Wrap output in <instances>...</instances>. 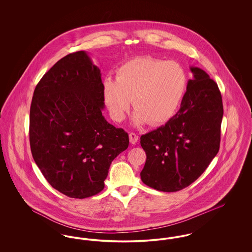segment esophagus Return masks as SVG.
Wrapping results in <instances>:
<instances>
[{
	"instance_id": "1",
	"label": "esophagus",
	"mask_w": 252,
	"mask_h": 252,
	"mask_svg": "<svg viewBox=\"0 0 252 252\" xmlns=\"http://www.w3.org/2000/svg\"><path fill=\"white\" fill-rule=\"evenodd\" d=\"M129 141H130V144H136L138 143V141H139V137H138V135H136L135 133H129Z\"/></svg>"
}]
</instances>
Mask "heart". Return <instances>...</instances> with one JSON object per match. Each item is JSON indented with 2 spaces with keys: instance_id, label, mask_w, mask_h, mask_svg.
Segmentation results:
<instances>
[{
  "instance_id": "obj_1",
  "label": "heart",
  "mask_w": 252,
  "mask_h": 252,
  "mask_svg": "<svg viewBox=\"0 0 252 252\" xmlns=\"http://www.w3.org/2000/svg\"><path fill=\"white\" fill-rule=\"evenodd\" d=\"M186 85V73L179 63L140 57L121 65L116 79H105L103 95L113 119L125 118L133 98V125L141 126L148 122L157 126L175 115Z\"/></svg>"
}]
</instances>
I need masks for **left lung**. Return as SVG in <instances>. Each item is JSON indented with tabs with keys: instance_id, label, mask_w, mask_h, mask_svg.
I'll use <instances>...</instances> for the list:
<instances>
[{
	"instance_id": "left-lung-1",
	"label": "left lung",
	"mask_w": 252,
	"mask_h": 252,
	"mask_svg": "<svg viewBox=\"0 0 252 252\" xmlns=\"http://www.w3.org/2000/svg\"><path fill=\"white\" fill-rule=\"evenodd\" d=\"M180 110L164 126L141 137L146 161L141 179L162 192H177L192 184L219 151L223 118L218 86L198 67H190Z\"/></svg>"
}]
</instances>
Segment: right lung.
Segmentation results:
<instances>
[{
	"instance_id": "obj_1",
	"label": "right lung",
	"mask_w": 252,
	"mask_h": 252,
	"mask_svg": "<svg viewBox=\"0 0 252 252\" xmlns=\"http://www.w3.org/2000/svg\"><path fill=\"white\" fill-rule=\"evenodd\" d=\"M101 71L85 51L59 60L36 85L30 108L32 156L53 188L72 198L101 192L112 160L129 144L109 124Z\"/></svg>"
}]
</instances>
